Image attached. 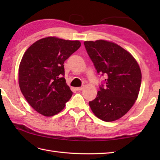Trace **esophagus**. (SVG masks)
I'll return each instance as SVG.
<instances>
[{"label": "esophagus", "instance_id": "obj_1", "mask_svg": "<svg viewBox=\"0 0 160 160\" xmlns=\"http://www.w3.org/2000/svg\"><path fill=\"white\" fill-rule=\"evenodd\" d=\"M84 85H82V86L80 87H76V91H81V90H82L84 89Z\"/></svg>", "mask_w": 160, "mask_h": 160}]
</instances>
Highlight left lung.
Returning <instances> with one entry per match:
<instances>
[{
	"label": "left lung",
	"mask_w": 160,
	"mask_h": 160,
	"mask_svg": "<svg viewBox=\"0 0 160 160\" xmlns=\"http://www.w3.org/2000/svg\"><path fill=\"white\" fill-rule=\"evenodd\" d=\"M97 73L106 79L89 104L96 117L105 122L118 120L130 110L140 91L142 73L137 61L117 44L99 40L84 42Z\"/></svg>",
	"instance_id": "1"
}]
</instances>
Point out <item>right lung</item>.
I'll return each instance as SVG.
<instances>
[{
  "label": "right lung",
  "mask_w": 160,
  "mask_h": 160,
  "mask_svg": "<svg viewBox=\"0 0 160 160\" xmlns=\"http://www.w3.org/2000/svg\"><path fill=\"white\" fill-rule=\"evenodd\" d=\"M78 40L40 39L24 53L18 71L22 95L39 113L49 117L65 107L73 92L64 79V62L80 48Z\"/></svg>",
  "instance_id": "obj_1"
}]
</instances>
